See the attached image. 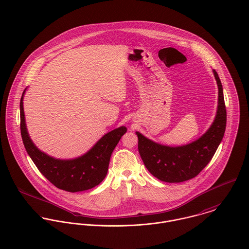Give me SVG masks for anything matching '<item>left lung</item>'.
I'll return each instance as SVG.
<instances>
[{
    "mask_svg": "<svg viewBox=\"0 0 249 249\" xmlns=\"http://www.w3.org/2000/svg\"><path fill=\"white\" fill-rule=\"evenodd\" d=\"M219 88L218 110L207 132L187 145L170 147L156 143L137 132L138 152L148 171L165 182H182L196 177L209 163L221 143L226 127V109L220 77L213 70Z\"/></svg>",
    "mask_w": 249,
    "mask_h": 249,
    "instance_id": "left-lung-1",
    "label": "left lung"
}]
</instances>
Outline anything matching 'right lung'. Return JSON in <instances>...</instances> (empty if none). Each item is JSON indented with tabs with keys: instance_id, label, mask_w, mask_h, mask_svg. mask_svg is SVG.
<instances>
[{
	"instance_id": "add662e5",
	"label": "right lung",
	"mask_w": 249,
	"mask_h": 249,
	"mask_svg": "<svg viewBox=\"0 0 249 249\" xmlns=\"http://www.w3.org/2000/svg\"><path fill=\"white\" fill-rule=\"evenodd\" d=\"M25 90L20 102L21 135L30 159L41 174L57 188L71 193L98 185L105 178L111 153L127 128L122 126L106 134L82 157L68 160H56L41 152L28 136L23 107Z\"/></svg>"
}]
</instances>
